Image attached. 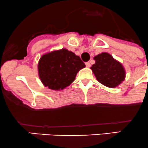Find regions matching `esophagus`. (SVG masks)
Listing matches in <instances>:
<instances>
[{
	"label": "esophagus",
	"instance_id": "obj_1",
	"mask_svg": "<svg viewBox=\"0 0 148 148\" xmlns=\"http://www.w3.org/2000/svg\"><path fill=\"white\" fill-rule=\"evenodd\" d=\"M85 65H86V66H87V67H88V68H89L91 66V64H89V62H87V63H85Z\"/></svg>",
	"mask_w": 148,
	"mask_h": 148
}]
</instances>
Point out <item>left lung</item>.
<instances>
[{
	"label": "left lung",
	"instance_id": "left-lung-1",
	"mask_svg": "<svg viewBox=\"0 0 148 148\" xmlns=\"http://www.w3.org/2000/svg\"><path fill=\"white\" fill-rule=\"evenodd\" d=\"M96 63L92 70L99 82L108 87L114 88L119 85L125 79L126 72L123 66L110 54L103 52L94 56Z\"/></svg>",
	"mask_w": 148,
	"mask_h": 148
}]
</instances>
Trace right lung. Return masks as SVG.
<instances>
[{
  "instance_id": "1",
  "label": "right lung",
  "mask_w": 148,
  "mask_h": 148,
  "mask_svg": "<svg viewBox=\"0 0 148 148\" xmlns=\"http://www.w3.org/2000/svg\"><path fill=\"white\" fill-rule=\"evenodd\" d=\"M84 67L79 56L61 49L41 56L38 70L44 86L52 90H62L73 82L78 71Z\"/></svg>"
}]
</instances>
